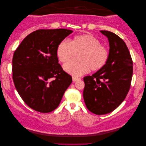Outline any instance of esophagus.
Instances as JSON below:
<instances>
[{
  "mask_svg": "<svg viewBox=\"0 0 146 146\" xmlns=\"http://www.w3.org/2000/svg\"><path fill=\"white\" fill-rule=\"evenodd\" d=\"M80 80V78H76V77H74V76L72 77V81L73 82H76L77 80Z\"/></svg>",
  "mask_w": 146,
  "mask_h": 146,
  "instance_id": "obj_1",
  "label": "esophagus"
}]
</instances>
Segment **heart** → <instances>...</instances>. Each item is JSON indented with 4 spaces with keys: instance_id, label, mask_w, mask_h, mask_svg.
Listing matches in <instances>:
<instances>
[{
    "instance_id": "b5f03b06",
    "label": "heart",
    "mask_w": 146,
    "mask_h": 146,
    "mask_svg": "<svg viewBox=\"0 0 146 146\" xmlns=\"http://www.w3.org/2000/svg\"><path fill=\"white\" fill-rule=\"evenodd\" d=\"M78 54V59L64 66L66 72L74 76H80L90 70L96 72L106 64L109 51L101 45L100 41L92 35H78L70 41L63 40L58 45L56 55L61 62L70 60Z\"/></svg>"
}]
</instances>
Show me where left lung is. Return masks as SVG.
<instances>
[{
    "instance_id": "8db88e82",
    "label": "left lung",
    "mask_w": 146,
    "mask_h": 146,
    "mask_svg": "<svg viewBox=\"0 0 146 146\" xmlns=\"http://www.w3.org/2000/svg\"><path fill=\"white\" fill-rule=\"evenodd\" d=\"M100 33L108 38V60L101 70L84 78L86 106L97 115L110 113L122 103L129 92L133 74V62L124 41L111 32Z\"/></svg>"
}]
</instances>
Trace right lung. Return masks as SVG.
<instances>
[{"instance_id": "1", "label": "right lung", "mask_w": 146, "mask_h": 146, "mask_svg": "<svg viewBox=\"0 0 146 146\" xmlns=\"http://www.w3.org/2000/svg\"><path fill=\"white\" fill-rule=\"evenodd\" d=\"M72 33L64 29L37 30L14 52L12 71L15 88L26 104L36 111L48 113L56 109L72 82L56 55L58 45Z\"/></svg>"}]
</instances>
